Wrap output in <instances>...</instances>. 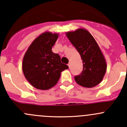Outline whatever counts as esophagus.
I'll use <instances>...</instances> for the list:
<instances>
[{
	"mask_svg": "<svg viewBox=\"0 0 127 127\" xmlns=\"http://www.w3.org/2000/svg\"><path fill=\"white\" fill-rule=\"evenodd\" d=\"M67 65H68L69 67H70V66H71V63H69L68 64H67Z\"/></svg>",
	"mask_w": 127,
	"mask_h": 127,
	"instance_id": "esophagus-1",
	"label": "esophagus"
}]
</instances>
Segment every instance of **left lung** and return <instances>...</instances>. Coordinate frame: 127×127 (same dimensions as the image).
I'll return each instance as SVG.
<instances>
[{"label": "left lung", "mask_w": 127, "mask_h": 127, "mask_svg": "<svg viewBox=\"0 0 127 127\" xmlns=\"http://www.w3.org/2000/svg\"><path fill=\"white\" fill-rule=\"evenodd\" d=\"M66 34L83 62V71L80 75L74 77L75 82L84 87L96 86L102 81L107 69L106 60L96 41L83 28L67 32Z\"/></svg>", "instance_id": "obj_1"}]
</instances>
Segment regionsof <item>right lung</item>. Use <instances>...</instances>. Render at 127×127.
I'll return each instance as SVG.
<instances>
[{
	"mask_svg": "<svg viewBox=\"0 0 127 127\" xmlns=\"http://www.w3.org/2000/svg\"><path fill=\"white\" fill-rule=\"evenodd\" d=\"M56 33L45 32L36 38L26 52L22 63L25 78L35 88L46 90L57 84L61 72L69 68L60 55L52 50L58 38Z\"/></svg>",
	"mask_w": 127,
	"mask_h": 127,
	"instance_id": "right-lung-1",
	"label": "right lung"
}]
</instances>
